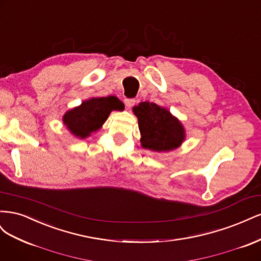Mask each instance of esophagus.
<instances>
[{
    "instance_id": "esophagus-1",
    "label": "esophagus",
    "mask_w": 261,
    "mask_h": 261,
    "mask_svg": "<svg viewBox=\"0 0 261 261\" xmlns=\"http://www.w3.org/2000/svg\"><path fill=\"white\" fill-rule=\"evenodd\" d=\"M135 102H136V100L135 99H125L124 100V103H125V106L127 107V108H132V107H134V105H135Z\"/></svg>"
}]
</instances>
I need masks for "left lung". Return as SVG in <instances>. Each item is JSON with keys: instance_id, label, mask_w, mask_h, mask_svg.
Segmentation results:
<instances>
[{"instance_id": "obj_1", "label": "left lung", "mask_w": 261, "mask_h": 261, "mask_svg": "<svg viewBox=\"0 0 261 261\" xmlns=\"http://www.w3.org/2000/svg\"><path fill=\"white\" fill-rule=\"evenodd\" d=\"M138 120L141 147L154 152H170L186 139L183 124L170 110L153 102H140L133 108Z\"/></svg>"}]
</instances>
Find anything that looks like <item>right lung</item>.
I'll return each instance as SVG.
<instances>
[{"label":"right lung","mask_w":261,"mask_h":261,"mask_svg":"<svg viewBox=\"0 0 261 261\" xmlns=\"http://www.w3.org/2000/svg\"><path fill=\"white\" fill-rule=\"evenodd\" d=\"M123 102L115 96L92 97L68 110L62 121L73 136L85 139L99 130L112 111H123Z\"/></svg>","instance_id":"obj_1"}]
</instances>
